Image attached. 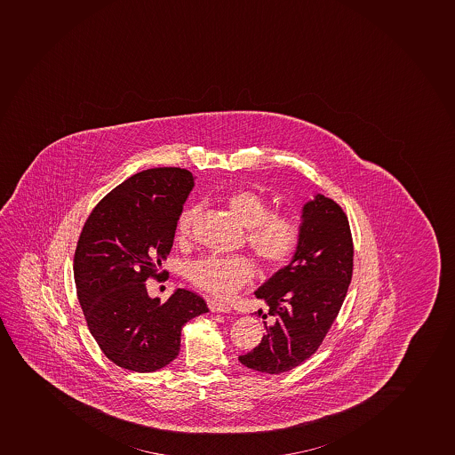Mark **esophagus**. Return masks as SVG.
I'll return each mask as SVG.
<instances>
[{"mask_svg":"<svg viewBox=\"0 0 455 455\" xmlns=\"http://www.w3.org/2000/svg\"><path fill=\"white\" fill-rule=\"evenodd\" d=\"M208 309L212 310V312H219V314H229L232 307L229 305H226L225 301L214 300V299H210L207 300Z\"/></svg>","mask_w":455,"mask_h":455,"instance_id":"34e87169","label":"esophagus"}]
</instances>
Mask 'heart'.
<instances>
[{"instance_id":"b5f03b06","label":"heart","mask_w":455,"mask_h":455,"mask_svg":"<svg viewBox=\"0 0 455 455\" xmlns=\"http://www.w3.org/2000/svg\"><path fill=\"white\" fill-rule=\"evenodd\" d=\"M225 203L230 212L247 228V243L267 267H283L291 260L300 245V223L290 214H272L269 201L257 190H230ZM198 208L188 207L177 220V238L190 235ZM254 265L243 256H208L192 261L186 275L195 287L226 299L234 296L254 278Z\"/></svg>"}]
</instances>
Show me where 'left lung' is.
Returning a JSON list of instances; mask_svg holds the SVG:
<instances>
[{"label":"left lung","instance_id":"left-lung-1","mask_svg":"<svg viewBox=\"0 0 455 455\" xmlns=\"http://www.w3.org/2000/svg\"><path fill=\"white\" fill-rule=\"evenodd\" d=\"M300 229L292 260L254 292L269 306L274 323H265L261 343L238 357L266 374L287 372L318 350L352 281V234L340 205L315 195L303 205Z\"/></svg>","mask_w":455,"mask_h":455}]
</instances>
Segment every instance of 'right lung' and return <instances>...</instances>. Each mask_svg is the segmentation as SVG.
Segmentation results:
<instances>
[{
    "instance_id": "1",
    "label": "right lung",
    "mask_w": 455,
    "mask_h": 455,
    "mask_svg": "<svg viewBox=\"0 0 455 455\" xmlns=\"http://www.w3.org/2000/svg\"><path fill=\"white\" fill-rule=\"evenodd\" d=\"M194 176L185 168H149L128 177L94 207L74 257L81 309L99 347L115 365L154 372L176 359L181 328L207 314L195 292L177 288L165 303L146 279L172 251L177 220Z\"/></svg>"
}]
</instances>
